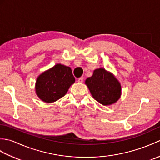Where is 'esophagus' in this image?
I'll return each instance as SVG.
<instances>
[{
	"label": "esophagus",
	"instance_id": "obj_1",
	"mask_svg": "<svg viewBox=\"0 0 160 160\" xmlns=\"http://www.w3.org/2000/svg\"><path fill=\"white\" fill-rule=\"evenodd\" d=\"M78 82H80V83H82V82H83V78L81 77V78H78Z\"/></svg>",
	"mask_w": 160,
	"mask_h": 160
}]
</instances>
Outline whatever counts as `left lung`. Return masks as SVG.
<instances>
[{
	"label": "left lung",
	"mask_w": 160,
	"mask_h": 160,
	"mask_svg": "<svg viewBox=\"0 0 160 160\" xmlns=\"http://www.w3.org/2000/svg\"><path fill=\"white\" fill-rule=\"evenodd\" d=\"M85 84L94 99L104 106L113 104L120 98V82L104 68L95 69L93 76L86 79Z\"/></svg>",
	"instance_id": "1"
}]
</instances>
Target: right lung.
Segmentation results:
<instances>
[{"label":"right lung","instance_id":"obj_1","mask_svg":"<svg viewBox=\"0 0 160 160\" xmlns=\"http://www.w3.org/2000/svg\"><path fill=\"white\" fill-rule=\"evenodd\" d=\"M74 82L75 78L71 68L60 63L56 64L37 78L36 93L42 101L52 103L65 96Z\"/></svg>","mask_w":160,"mask_h":160}]
</instances>
